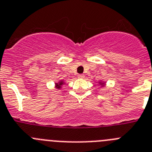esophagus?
<instances>
[{
  "label": "esophagus",
  "instance_id": "1",
  "mask_svg": "<svg viewBox=\"0 0 152 152\" xmlns=\"http://www.w3.org/2000/svg\"><path fill=\"white\" fill-rule=\"evenodd\" d=\"M78 77L83 79V78H85V76H84V74H79L78 75Z\"/></svg>",
  "mask_w": 152,
  "mask_h": 152
}]
</instances>
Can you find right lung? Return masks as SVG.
Masks as SVG:
<instances>
[{
	"label": "right lung",
	"instance_id": "1",
	"mask_svg": "<svg viewBox=\"0 0 152 152\" xmlns=\"http://www.w3.org/2000/svg\"><path fill=\"white\" fill-rule=\"evenodd\" d=\"M62 84H63V83H62V82H61V83H60L59 84H57V88H59L60 87H61V85H62Z\"/></svg>",
	"mask_w": 152,
	"mask_h": 152
}]
</instances>
